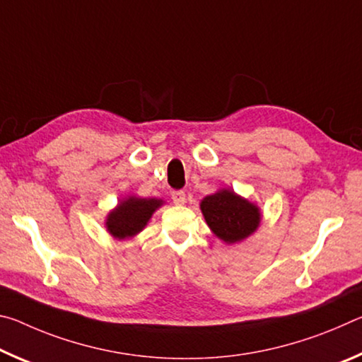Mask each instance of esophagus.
I'll use <instances>...</instances> for the list:
<instances>
[{"mask_svg": "<svg viewBox=\"0 0 362 362\" xmlns=\"http://www.w3.org/2000/svg\"><path fill=\"white\" fill-rule=\"evenodd\" d=\"M173 201H174V204H177V206H182V204H185V193L182 192V189H177V192H173Z\"/></svg>", "mask_w": 362, "mask_h": 362, "instance_id": "obj_1", "label": "esophagus"}]
</instances>
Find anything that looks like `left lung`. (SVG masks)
<instances>
[{
    "mask_svg": "<svg viewBox=\"0 0 362 362\" xmlns=\"http://www.w3.org/2000/svg\"><path fill=\"white\" fill-rule=\"evenodd\" d=\"M199 209L211 231L225 244L247 240L262 222L260 207L231 188H220L207 194L199 203Z\"/></svg>",
    "mask_w": 362,
    "mask_h": 362,
    "instance_id": "1",
    "label": "left lung"
}]
</instances>
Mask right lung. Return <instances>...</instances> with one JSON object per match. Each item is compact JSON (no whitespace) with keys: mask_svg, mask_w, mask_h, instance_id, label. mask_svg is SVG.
Segmentation results:
<instances>
[{"mask_svg":"<svg viewBox=\"0 0 362 362\" xmlns=\"http://www.w3.org/2000/svg\"><path fill=\"white\" fill-rule=\"evenodd\" d=\"M164 204L159 198H140V196H126L118 201L105 218V228L115 240H131L137 236L159 207Z\"/></svg>","mask_w":362,"mask_h":362,"instance_id":"1","label":"right lung"}]
</instances>
